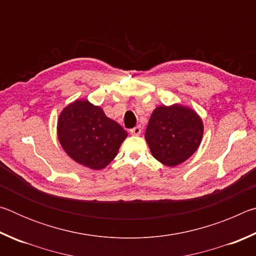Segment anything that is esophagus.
Returning <instances> with one entry per match:
<instances>
[{
  "label": "esophagus",
  "instance_id": "34e87169",
  "mask_svg": "<svg viewBox=\"0 0 256 256\" xmlns=\"http://www.w3.org/2000/svg\"><path fill=\"white\" fill-rule=\"evenodd\" d=\"M130 133L132 134V136H140L141 134V128L140 126H136L130 130Z\"/></svg>",
  "mask_w": 256,
  "mask_h": 256
}]
</instances>
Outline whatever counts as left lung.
Listing matches in <instances>:
<instances>
[{
	"instance_id": "left-lung-1",
	"label": "left lung",
	"mask_w": 256,
	"mask_h": 256,
	"mask_svg": "<svg viewBox=\"0 0 256 256\" xmlns=\"http://www.w3.org/2000/svg\"><path fill=\"white\" fill-rule=\"evenodd\" d=\"M203 131V122L196 110L174 104L154 108L144 138L151 154L158 162L175 167L198 150Z\"/></svg>"
}]
</instances>
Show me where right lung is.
Listing matches in <instances>:
<instances>
[{"instance_id": "1", "label": "right lung", "mask_w": 256, "mask_h": 256, "mask_svg": "<svg viewBox=\"0 0 256 256\" xmlns=\"http://www.w3.org/2000/svg\"><path fill=\"white\" fill-rule=\"evenodd\" d=\"M126 136L128 132L107 118L102 108L84 99L68 104L58 120V138L63 150L76 162L94 170L112 162Z\"/></svg>"}]
</instances>
